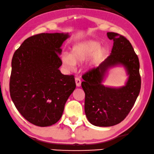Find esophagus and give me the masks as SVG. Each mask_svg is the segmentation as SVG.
<instances>
[{
    "label": "esophagus",
    "mask_w": 154,
    "mask_h": 154,
    "mask_svg": "<svg viewBox=\"0 0 154 154\" xmlns=\"http://www.w3.org/2000/svg\"><path fill=\"white\" fill-rule=\"evenodd\" d=\"M75 83L77 87H80L81 86V80L80 79L78 78V77H76L75 78Z\"/></svg>",
    "instance_id": "1"
}]
</instances>
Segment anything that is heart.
Listing matches in <instances>:
<instances>
[{"label": "heart", "mask_w": 154, "mask_h": 154, "mask_svg": "<svg viewBox=\"0 0 154 154\" xmlns=\"http://www.w3.org/2000/svg\"><path fill=\"white\" fill-rule=\"evenodd\" d=\"M106 49L100 46L98 42L87 40L77 42L70 48L69 54L63 53L60 56L62 66L66 71H72L77 64L85 60V67L87 70H91L98 67L104 60Z\"/></svg>", "instance_id": "b5f03b06"}]
</instances>
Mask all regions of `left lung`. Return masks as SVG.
I'll return each mask as SVG.
<instances>
[{
  "instance_id": "1",
  "label": "left lung",
  "mask_w": 154,
  "mask_h": 154,
  "mask_svg": "<svg viewBox=\"0 0 154 154\" xmlns=\"http://www.w3.org/2000/svg\"><path fill=\"white\" fill-rule=\"evenodd\" d=\"M114 41L110 55L96 69L83 75L85 112L91 124L101 127L119 124L128 115L141 89L139 61L130 42L115 32H107ZM123 66L128 76L124 86H106L103 82L113 67Z\"/></svg>"
}]
</instances>
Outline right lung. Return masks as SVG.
Wrapping results in <instances>:
<instances>
[{"label":"right lung","mask_w":154,"mask_h":154,"mask_svg":"<svg viewBox=\"0 0 154 154\" xmlns=\"http://www.w3.org/2000/svg\"><path fill=\"white\" fill-rule=\"evenodd\" d=\"M69 33H41L30 37L12 59L10 94L21 115L34 125L57 123L75 89L73 75L59 69L60 55Z\"/></svg>","instance_id":"obj_1"}]
</instances>
